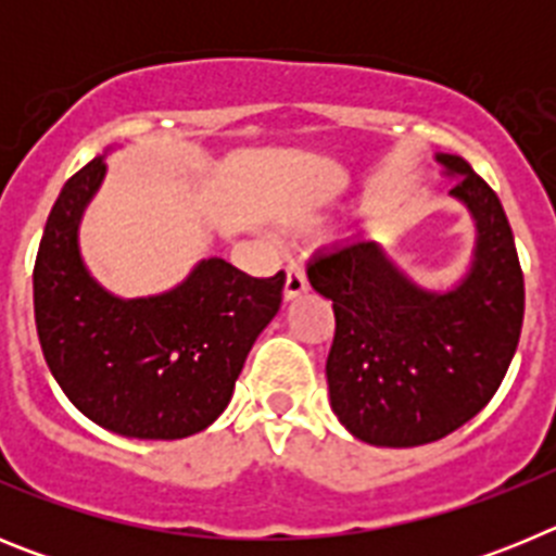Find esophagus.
Returning <instances> with one entry per match:
<instances>
[{
  "label": "esophagus",
  "mask_w": 556,
  "mask_h": 556,
  "mask_svg": "<svg viewBox=\"0 0 556 556\" xmlns=\"http://www.w3.org/2000/svg\"><path fill=\"white\" fill-rule=\"evenodd\" d=\"M306 289H308V281H306V273H303V267H298V264H289L287 283H283V298H287V301H294V298H301Z\"/></svg>",
  "instance_id": "esophagus-1"
}]
</instances>
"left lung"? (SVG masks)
Instances as JSON below:
<instances>
[{"mask_svg": "<svg viewBox=\"0 0 556 556\" xmlns=\"http://www.w3.org/2000/svg\"><path fill=\"white\" fill-rule=\"evenodd\" d=\"M437 161L476 223L468 275L448 292L406 278L367 239L314 255L308 281L333 301L331 409L362 443L443 440L490 404L523 326V273L501 200L459 155Z\"/></svg>", "mask_w": 556, "mask_h": 556, "instance_id": "1", "label": "left lung"}]
</instances>
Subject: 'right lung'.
I'll return each mask as SVG.
<instances>
[{
	"mask_svg": "<svg viewBox=\"0 0 556 556\" xmlns=\"http://www.w3.org/2000/svg\"><path fill=\"white\" fill-rule=\"evenodd\" d=\"M105 178L97 155L58 194L33 269L36 328L66 397L102 429L180 440L223 415L287 275L253 278L203 258L180 287L122 301L88 275L77 248L83 208Z\"/></svg>",
	"mask_w": 556,
	"mask_h": 556,
	"instance_id": "obj_1",
	"label": "right lung"
}]
</instances>
